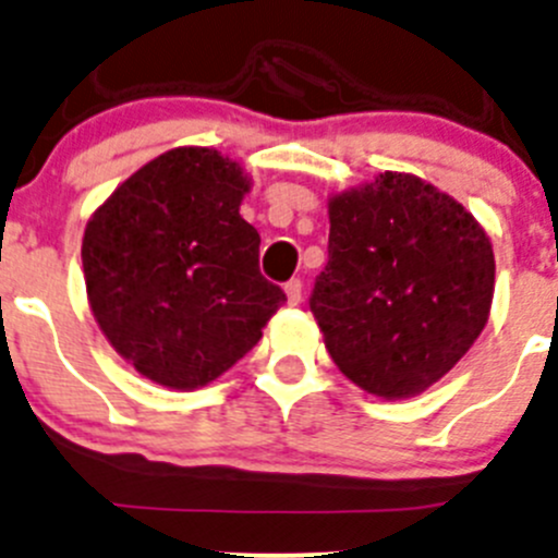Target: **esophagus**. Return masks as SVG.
I'll list each match as a JSON object with an SVG mask.
<instances>
[{
	"mask_svg": "<svg viewBox=\"0 0 558 558\" xmlns=\"http://www.w3.org/2000/svg\"><path fill=\"white\" fill-rule=\"evenodd\" d=\"M286 300H289L291 307H296L302 302V280H289L286 283Z\"/></svg>",
	"mask_w": 558,
	"mask_h": 558,
	"instance_id": "34e87169",
	"label": "esophagus"
}]
</instances>
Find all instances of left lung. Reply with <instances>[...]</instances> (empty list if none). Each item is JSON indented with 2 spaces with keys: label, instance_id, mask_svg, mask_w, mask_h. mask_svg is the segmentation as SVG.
Masks as SVG:
<instances>
[{
  "label": "left lung",
  "instance_id": "8db88e82",
  "mask_svg": "<svg viewBox=\"0 0 558 558\" xmlns=\"http://www.w3.org/2000/svg\"><path fill=\"white\" fill-rule=\"evenodd\" d=\"M326 207L329 264L311 296L326 351L373 397H418L486 329L492 240L461 202L410 172H378Z\"/></svg>",
  "mask_w": 558,
  "mask_h": 558
}]
</instances>
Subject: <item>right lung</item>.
Segmentation results:
<instances>
[{
  "instance_id": "obj_1",
  "label": "right lung",
  "mask_w": 558,
  "mask_h": 558,
  "mask_svg": "<svg viewBox=\"0 0 558 558\" xmlns=\"http://www.w3.org/2000/svg\"><path fill=\"white\" fill-rule=\"evenodd\" d=\"M251 178L216 148L180 145L129 174L83 232L88 307L143 378L194 391L262 340L286 294L258 272L240 216Z\"/></svg>"
}]
</instances>
